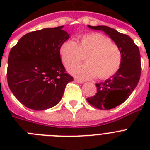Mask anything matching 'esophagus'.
Segmentation results:
<instances>
[{
	"mask_svg": "<svg viewBox=\"0 0 150 150\" xmlns=\"http://www.w3.org/2000/svg\"><path fill=\"white\" fill-rule=\"evenodd\" d=\"M75 81L76 82H77V83H80V84H82V83H83V81H82V80H80V79H75Z\"/></svg>",
	"mask_w": 150,
	"mask_h": 150,
	"instance_id": "obj_1",
	"label": "esophagus"
}]
</instances>
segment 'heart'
Returning <instances> with one entry per match:
<instances>
[{"label": "heart", "mask_w": 150, "mask_h": 150, "mask_svg": "<svg viewBox=\"0 0 150 150\" xmlns=\"http://www.w3.org/2000/svg\"><path fill=\"white\" fill-rule=\"evenodd\" d=\"M60 54L64 65L76 63L86 56L85 64L68 67L71 75L81 79L98 77L105 79L115 75L121 64V51L116 43L104 35L93 33L82 35L79 43L69 40L62 43Z\"/></svg>", "instance_id": "b5f03b06"}]
</instances>
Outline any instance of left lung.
Masks as SVG:
<instances>
[{"instance_id": "left-lung-1", "label": "left lung", "mask_w": 150, "mask_h": 150, "mask_svg": "<svg viewBox=\"0 0 150 150\" xmlns=\"http://www.w3.org/2000/svg\"><path fill=\"white\" fill-rule=\"evenodd\" d=\"M88 27L104 32L121 51V64L117 72L105 82L96 84V93L86 99L92 106L98 109H112L125 102L139 83L141 75L139 50L132 39L112 28L105 25Z\"/></svg>"}]
</instances>
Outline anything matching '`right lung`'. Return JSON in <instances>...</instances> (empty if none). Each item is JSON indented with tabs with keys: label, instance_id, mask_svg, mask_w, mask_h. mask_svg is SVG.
<instances>
[{
	"label": "right lung",
	"instance_id": "1",
	"mask_svg": "<svg viewBox=\"0 0 150 150\" xmlns=\"http://www.w3.org/2000/svg\"><path fill=\"white\" fill-rule=\"evenodd\" d=\"M63 27L31 32L11 48L8 61V86L17 100L34 110L54 107L73 77L65 73L60 47L70 35Z\"/></svg>",
	"mask_w": 150,
	"mask_h": 150
}]
</instances>
